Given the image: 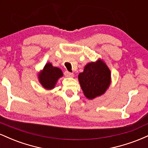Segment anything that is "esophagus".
<instances>
[{
  "label": "esophagus",
  "mask_w": 148,
  "mask_h": 148,
  "mask_svg": "<svg viewBox=\"0 0 148 148\" xmlns=\"http://www.w3.org/2000/svg\"><path fill=\"white\" fill-rule=\"evenodd\" d=\"M64 75L67 76V77H73L74 76V74L68 72V71H65L64 72Z\"/></svg>",
  "instance_id": "34e87169"
}]
</instances>
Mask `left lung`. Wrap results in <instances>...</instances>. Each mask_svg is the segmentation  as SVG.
I'll return each mask as SVG.
<instances>
[{
  "instance_id": "left-lung-1",
  "label": "left lung",
  "mask_w": 148,
  "mask_h": 148,
  "mask_svg": "<svg viewBox=\"0 0 148 148\" xmlns=\"http://www.w3.org/2000/svg\"><path fill=\"white\" fill-rule=\"evenodd\" d=\"M79 81L84 95L92 99L104 94L109 87L111 71L106 63L99 59L85 66L84 72L79 74Z\"/></svg>"
}]
</instances>
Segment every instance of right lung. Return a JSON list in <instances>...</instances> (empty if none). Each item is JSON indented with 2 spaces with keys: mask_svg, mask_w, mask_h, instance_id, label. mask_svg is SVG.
Returning a JSON list of instances; mask_svg holds the SVG:
<instances>
[{
  "mask_svg": "<svg viewBox=\"0 0 148 148\" xmlns=\"http://www.w3.org/2000/svg\"><path fill=\"white\" fill-rule=\"evenodd\" d=\"M62 76L63 74L60 68L53 67L51 63L48 62L45 64L40 73H39L38 79L45 89L51 90L55 87L58 79Z\"/></svg>",
  "mask_w": 148,
  "mask_h": 148,
  "instance_id": "add662e5",
  "label": "right lung"
}]
</instances>
